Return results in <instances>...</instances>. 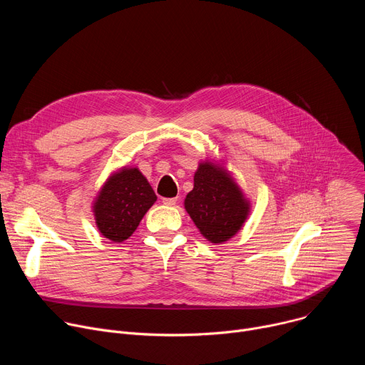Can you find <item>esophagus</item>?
Listing matches in <instances>:
<instances>
[{
	"label": "esophagus",
	"mask_w": 365,
	"mask_h": 365,
	"mask_svg": "<svg viewBox=\"0 0 365 365\" xmlns=\"http://www.w3.org/2000/svg\"><path fill=\"white\" fill-rule=\"evenodd\" d=\"M162 202H163L165 205H168V206H173V205L178 203V197H163Z\"/></svg>",
	"instance_id": "obj_1"
}]
</instances>
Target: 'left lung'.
Segmentation results:
<instances>
[{"instance_id":"8db88e82","label":"left lung","mask_w":365,"mask_h":365,"mask_svg":"<svg viewBox=\"0 0 365 365\" xmlns=\"http://www.w3.org/2000/svg\"><path fill=\"white\" fill-rule=\"evenodd\" d=\"M185 210L199 232L212 244H224L244 227L251 200L227 168V160H200Z\"/></svg>"}]
</instances>
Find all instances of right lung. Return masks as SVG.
Returning <instances> with one entry per match:
<instances>
[{"mask_svg":"<svg viewBox=\"0 0 365 365\" xmlns=\"http://www.w3.org/2000/svg\"><path fill=\"white\" fill-rule=\"evenodd\" d=\"M158 200L145 176L135 166H123L103 182L92 202L101 235L114 242L128 240L145 212Z\"/></svg>","mask_w":365,"mask_h":365,"instance_id":"obj_1","label":"right lung"}]
</instances>
